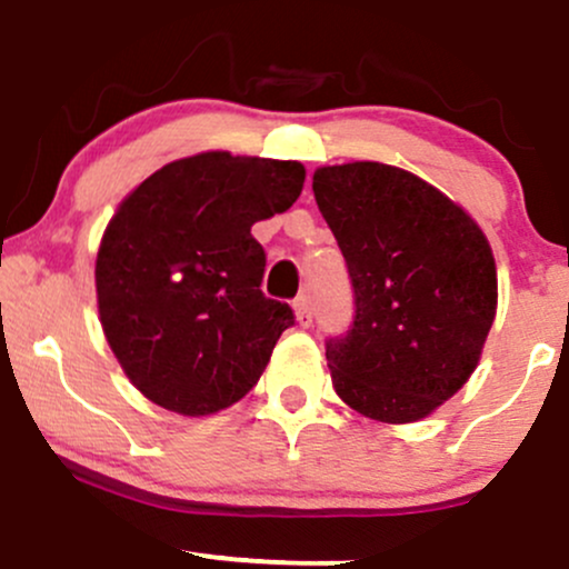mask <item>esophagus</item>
Segmentation results:
<instances>
[{
	"label": "esophagus",
	"instance_id": "obj_1",
	"mask_svg": "<svg viewBox=\"0 0 569 569\" xmlns=\"http://www.w3.org/2000/svg\"><path fill=\"white\" fill-rule=\"evenodd\" d=\"M296 319H298V325L300 327H311V322H313V313H311V300H309V296H298L296 298Z\"/></svg>",
	"mask_w": 569,
	"mask_h": 569
}]
</instances>
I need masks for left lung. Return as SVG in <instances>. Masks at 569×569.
Masks as SVG:
<instances>
[{
	"instance_id": "1",
	"label": "left lung",
	"mask_w": 569,
	"mask_h": 569,
	"mask_svg": "<svg viewBox=\"0 0 569 569\" xmlns=\"http://www.w3.org/2000/svg\"><path fill=\"white\" fill-rule=\"evenodd\" d=\"M313 197L353 287V322L325 340L338 397L383 423L426 418L469 380L496 319L482 229L391 164L322 167Z\"/></svg>"
}]
</instances>
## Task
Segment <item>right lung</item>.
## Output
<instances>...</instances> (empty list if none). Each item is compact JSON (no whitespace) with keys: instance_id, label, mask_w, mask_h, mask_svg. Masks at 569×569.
Listing matches in <instances>:
<instances>
[{"instance_id":"right-lung-1","label":"right lung","mask_w":569,"mask_h":569,"mask_svg":"<svg viewBox=\"0 0 569 569\" xmlns=\"http://www.w3.org/2000/svg\"><path fill=\"white\" fill-rule=\"evenodd\" d=\"M300 162L207 151L146 178L119 204L96 260L113 357L153 405L210 416L258 383L296 313L263 296L250 229L300 197Z\"/></svg>"}]
</instances>
